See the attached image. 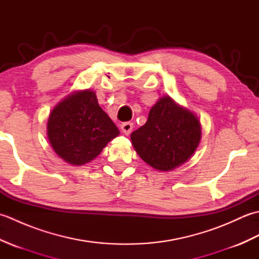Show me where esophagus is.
Returning <instances> with one entry per match:
<instances>
[{"mask_svg":"<svg viewBox=\"0 0 259 259\" xmlns=\"http://www.w3.org/2000/svg\"><path fill=\"white\" fill-rule=\"evenodd\" d=\"M120 128H121V130H122V133L124 135L128 136V135L131 134V131H133L134 124H133V122H123L122 124L120 125Z\"/></svg>","mask_w":259,"mask_h":259,"instance_id":"obj_1","label":"esophagus"}]
</instances>
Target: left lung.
<instances>
[{"label": "left lung", "mask_w": 259, "mask_h": 259, "mask_svg": "<svg viewBox=\"0 0 259 259\" xmlns=\"http://www.w3.org/2000/svg\"><path fill=\"white\" fill-rule=\"evenodd\" d=\"M199 121L170 97L159 99L147 122L131 134L137 153L149 166L168 171L194 155L200 141Z\"/></svg>", "instance_id": "left-lung-1"}]
</instances>
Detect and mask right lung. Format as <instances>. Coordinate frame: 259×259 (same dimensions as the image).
Instances as JSON below:
<instances>
[{
	"instance_id": "right-lung-1",
	"label": "right lung",
	"mask_w": 259,
	"mask_h": 259,
	"mask_svg": "<svg viewBox=\"0 0 259 259\" xmlns=\"http://www.w3.org/2000/svg\"><path fill=\"white\" fill-rule=\"evenodd\" d=\"M119 134L90 90L65 98L52 110L48 121V137L54 151L74 166L93 160Z\"/></svg>"
}]
</instances>
